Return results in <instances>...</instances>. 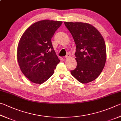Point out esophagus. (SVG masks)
<instances>
[{
  "instance_id": "esophagus-1",
  "label": "esophagus",
  "mask_w": 121,
  "mask_h": 121,
  "mask_svg": "<svg viewBox=\"0 0 121 121\" xmlns=\"http://www.w3.org/2000/svg\"><path fill=\"white\" fill-rule=\"evenodd\" d=\"M70 56H71V54H69V53H67L66 56H65V58L68 59L69 58V57H70Z\"/></svg>"
}]
</instances>
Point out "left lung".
I'll return each instance as SVG.
<instances>
[{
  "instance_id": "obj_1",
  "label": "left lung",
  "mask_w": 121,
  "mask_h": 121,
  "mask_svg": "<svg viewBox=\"0 0 121 121\" xmlns=\"http://www.w3.org/2000/svg\"><path fill=\"white\" fill-rule=\"evenodd\" d=\"M76 44L75 69L71 73L78 81L86 83L98 78L105 66L106 50L104 39L92 25L82 22H64Z\"/></svg>"
}]
</instances>
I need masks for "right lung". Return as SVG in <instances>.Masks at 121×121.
Returning a JSON list of instances; mask_svg holds the SVG:
<instances>
[{
	"label": "right lung",
	"instance_id": "right-lung-1",
	"mask_svg": "<svg viewBox=\"0 0 121 121\" xmlns=\"http://www.w3.org/2000/svg\"><path fill=\"white\" fill-rule=\"evenodd\" d=\"M61 21L42 20L27 28L17 48V60L22 73L29 80L41 84L54 72L60 60L51 41Z\"/></svg>",
	"mask_w": 121,
	"mask_h": 121
}]
</instances>
